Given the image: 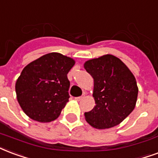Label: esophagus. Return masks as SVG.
Returning a JSON list of instances; mask_svg holds the SVG:
<instances>
[{"label":"esophagus","instance_id":"34e87169","mask_svg":"<svg viewBox=\"0 0 158 158\" xmlns=\"http://www.w3.org/2000/svg\"><path fill=\"white\" fill-rule=\"evenodd\" d=\"M84 97H85V94H84V95H81V96H79V97H76L75 100H77V101H80V100H82L83 99H84Z\"/></svg>","mask_w":158,"mask_h":158}]
</instances>
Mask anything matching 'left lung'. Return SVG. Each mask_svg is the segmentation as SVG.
<instances>
[{"mask_svg":"<svg viewBox=\"0 0 158 158\" xmlns=\"http://www.w3.org/2000/svg\"><path fill=\"white\" fill-rule=\"evenodd\" d=\"M94 79L95 106L85 112L86 121L97 129L115 127L132 112L138 88L133 73L121 59L107 54L85 62Z\"/></svg>","mask_w":158,"mask_h":158,"instance_id":"8db88e82","label":"left lung"}]
</instances>
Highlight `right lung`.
Returning a JSON list of instances; mask_svg holds the SVG:
<instances>
[{"label":"right lung","mask_w":158,"mask_h":158,"mask_svg":"<svg viewBox=\"0 0 158 158\" xmlns=\"http://www.w3.org/2000/svg\"><path fill=\"white\" fill-rule=\"evenodd\" d=\"M73 65L72 58L51 52L23 69L16 83V93L26 115L39 122H50L59 116L69 99L67 74Z\"/></svg>","instance_id":"obj_1"}]
</instances>
